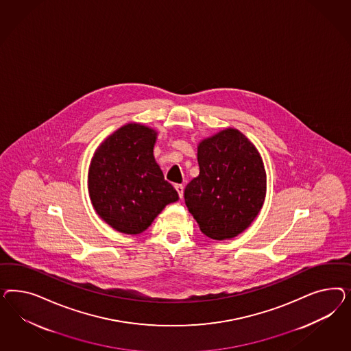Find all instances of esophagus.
I'll list each match as a JSON object with an SVG mask.
<instances>
[{"mask_svg": "<svg viewBox=\"0 0 351 351\" xmlns=\"http://www.w3.org/2000/svg\"><path fill=\"white\" fill-rule=\"evenodd\" d=\"M175 189H176V191L179 193L180 199H182V197H184V185H181V184H176V185H175Z\"/></svg>", "mask_w": 351, "mask_h": 351, "instance_id": "obj_1", "label": "esophagus"}]
</instances>
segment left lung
<instances>
[{"mask_svg":"<svg viewBox=\"0 0 351 351\" xmlns=\"http://www.w3.org/2000/svg\"><path fill=\"white\" fill-rule=\"evenodd\" d=\"M197 158L199 175L186 185L185 204L207 237L225 241L245 232L266 195L264 162L237 128L203 138Z\"/></svg>","mask_w":351,"mask_h":351,"instance_id":"left-lung-1","label":"left lung"}]
</instances>
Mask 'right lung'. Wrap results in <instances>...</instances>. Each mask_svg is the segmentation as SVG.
<instances>
[{"mask_svg": "<svg viewBox=\"0 0 351 351\" xmlns=\"http://www.w3.org/2000/svg\"><path fill=\"white\" fill-rule=\"evenodd\" d=\"M156 141L154 128L126 123L96 148L90 163L93 207L119 233H143L167 204L179 199L154 158Z\"/></svg>", "mask_w": 351, "mask_h": 351, "instance_id": "add662e5", "label": "right lung"}]
</instances>
